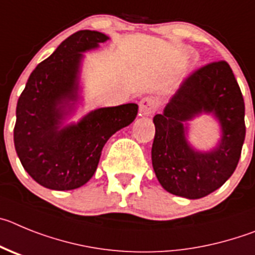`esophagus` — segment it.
Wrapping results in <instances>:
<instances>
[{
    "instance_id": "obj_1",
    "label": "esophagus",
    "mask_w": 255,
    "mask_h": 255,
    "mask_svg": "<svg viewBox=\"0 0 255 255\" xmlns=\"http://www.w3.org/2000/svg\"><path fill=\"white\" fill-rule=\"evenodd\" d=\"M139 112H141L142 116H152L156 112V104L151 98H143V99L139 102Z\"/></svg>"
}]
</instances>
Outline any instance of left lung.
I'll use <instances>...</instances> for the list:
<instances>
[{"mask_svg":"<svg viewBox=\"0 0 255 255\" xmlns=\"http://www.w3.org/2000/svg\"><path fill=\"white\" fill-rule=\"evenodd\" d=\"M202 111L219 118L223 138L211 153H197L185 139L182 123ZM245 105L226 61L192 71L161 114L153 117L151 159L157 180L169 193L198 199L219 189L235 171L245 139Z\"/></svg>","mask_w":255,"mask_h":255,"instance_id":"obj_1","label":"left lung"}]
</instances>
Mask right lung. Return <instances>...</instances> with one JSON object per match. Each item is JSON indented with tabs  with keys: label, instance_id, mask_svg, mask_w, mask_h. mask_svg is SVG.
Returning a JSON list of instances; mask_svg holds the SVG:
<instances>
[{
	"label": "right lung",
	"instance_id": "right-lung-1",
	"mask_svg": "<svg viewBox=\"0 0 255 255\" xmlns=\"http://www.w3.org/2000/svg\"><path fill=\"white\" fill-rule=\"evenodd\" d=\"M99 31L80 30L65 39L27 79L16 107L13 143L27 174L49 189L70 190L88 183L105 142L130 125L138 105L129 103L91 112L77 125L59 129L61 104L77 98L81 52L104 43Z\"/></svg>",
	"mask_w": 255,
	"mask_h": 255
}]
</instances>
